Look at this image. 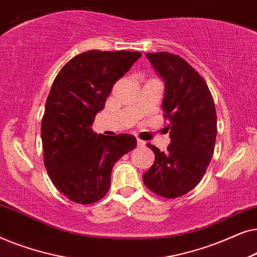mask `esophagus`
<instances>
[{"label": "esophagus", "mask_w": 257, "mask_h": 257, "mask_svg": "<svg viewBox=\"0 0 257 257\" xmlns=\"http://www.w3.org/2000/svg\"><path fill=\"white\" fill-rule=\"evenodd\" d=\"M137 145H138V147H144V146L146 145V143L143 142V140L138 139V140H137Z\"/></svg>", "instance_id": "esophagus-1"}]
</instances>
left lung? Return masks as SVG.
Masks as SVG:
<instances>
[{"mask_svg":"<svg viewBox=\"0 0 257 257\" xmlns=\"http://www.w3.org/2000/svg\"><path fill=\"white\" fill-rule=\"evenodd\" d=\"M165 84L164 115L170 122L167 152L151 144L154 163L143 180L156 194L174 199L201 181L213 157L216 139V111L205 79L180 56L170 52L146 54Z\"/></svg>","mask_w":257,"mask_h":257,"instance_id":"1","label":"left lung"}]
</instances>
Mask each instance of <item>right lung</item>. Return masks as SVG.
I'll return each mask as SVG.
<instances>
[{"label": "right lung", "instance_id": "1", "mask_svg": "<svg viewBox=\"0 0 257 257\" xmlns=\"http://www.w3.org/2000/svg\"><path fill=\"white\" fill-rule=\"evenodd\" d=\"M142 54L83 52L63 66L52 83L41 124L44 165L56 188L73 202L100 200L120 158L137 146L131 135L103 136L91 128L112 86Z\"/></svg>", "mask_w": 257, "mask_h": 257}]
</instances>
